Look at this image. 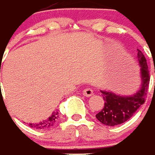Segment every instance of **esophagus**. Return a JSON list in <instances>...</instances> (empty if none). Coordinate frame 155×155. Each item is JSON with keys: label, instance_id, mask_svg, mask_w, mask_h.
<instances>
[{"label": "esophagus", "instance_id": "obj_1", "mask_svg": "<svg viewBox=\"0 0 155 155\" xmlns=\"http://www.w3.org/2000/svg\"><path fill=\"white\" fill-rule=\"evenodd\" d=\"M82 94H83V95L85 96V97H90V96H92L94 92H93V90L90 88H86V89H85L83 90Z\"/></svg>", "mask_w": 155, "mask_h": 155}]
</instances>
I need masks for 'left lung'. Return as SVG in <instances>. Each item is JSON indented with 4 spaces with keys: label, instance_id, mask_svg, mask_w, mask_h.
Returning <instances> with one entry per match:
<instances>
[{
    "label": "left lung",
    "instance_id": "left-lung-1",
    "mask_svg": "<svg viewBox=\"0 0 155 155\" xmlns=\"http://www.w3.org/2000/svg\"><path fill=\"white\" fill-rule=\"evenodd\" d=\"M138 60L141 67L142 84L136 94L131 96H119L114 93L100 90L105 103L103 109L96 114V117L102 124L114 127L127 122L146 101L150 84V74L147 59L139 49H138Z\"/></svg>",
    "mask_w": 155,
    "mask_h": 155
}]
</instances>
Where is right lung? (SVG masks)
<instances>
[{
  "label": "right lung",
  "instance_id": "add662e5",
  "mask_svg": "<svg viewBox=\"0 0 155 155\" xmlns=\"http://www.w3.org/2000/svg\"><path fill=\"white\" fill-rule=\"evenodd\" d=\"M58 116H59L58 111L56 110L55 112L53 113L51 116H49L47 119L44 120L42 122H38V123H33V124L30 123V124H28V126L32 128L36 129V130H43V129L49 128L55 124L57 119L58 118Z\"/></svg>",
  "mask_w": 155,
  "mask_h": 155
}]
</instances>
